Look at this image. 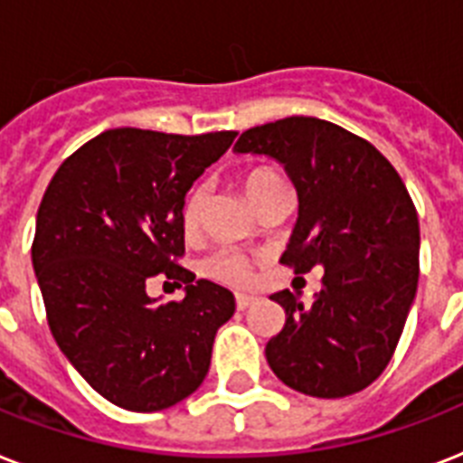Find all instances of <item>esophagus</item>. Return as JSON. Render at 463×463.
Segmentation results:
<instances>
[{
	"instance_id": "obj_1",
	"label": "esophagus",
	"mask_w": 463,
	"mask_h": 463,
	"mask_svg": "<svg viewBox=\"0 0 463 463\" xmlns=\"http://www.w3.org/2000/svg\"><path fill=\"white\" fill-rule=\"evenodd\" d=\"M254 303H257V298H252V296H242V293H238V296H235V305H238V309L252 307Z\"/></svg>"
}]
</instances>
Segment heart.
<instances>
[{"mask_svg":"<svg viewBox=\"0 0 463 463\" xmlns=\"http://www.w3.org/2000/svg\"><path fill=\"white\" fill-rule=\"evenodd\" d=\"M242 182V189L245 194L250 196V202L260 209L261 203L271 199L274 194L283 192V180L279 175L267 165H254L250 170L242 173L240 177ZM206 196H209V189L206 184H196V187L189 189L187 199L182 203V231L192 235V232L199 231L203 218V206H206ZM203 271L211 279H216L221 283H231V286H250L254 279V261L250 257H245L238 250H218L216 254H211L206 264H203Z\"/></svg>","mask_w":463,"mask_h":463,"instance_id":"obj_1","label":"heart"}]
</instances>
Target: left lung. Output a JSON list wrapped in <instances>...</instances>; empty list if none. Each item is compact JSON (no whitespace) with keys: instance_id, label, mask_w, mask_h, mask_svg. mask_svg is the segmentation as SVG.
Segmentation results:
<instances>
[{"instance_id":"obj_1","label":"left lung","mask_w":463,"mask_h":463,"mask_svg":"<svg viewBox=\"0 0 463 463\" xmlns=\"http://www.w3.org/2000/svg\"><path fill=\"white\" fill-rule=\"evenodd\" d=\"M235 151L271 156L296 184L298 223L281 264L324 269L312 305L290 290L271 296L286 326L267 344L269 365L317 399L363 392L389 365L416 298L420 228L409 189L370 141L326 119L252 127Z\"/></svg>"}]
</instances>
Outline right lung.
<instances>
[{"label":"right lung","mask_w":463,"mask_h":463,"mask_svg":"<svg viewBox=\"0 0 463 463\" xmlns=\"http://www.w3.org/2000/svg\"><path fill=\"white\" fill-rule=\"evenodd\" d=\"M235 134L108 129L47 184L31 250L47 324L83 380L119 409L151 413L196 392L218 326L235 312L231 290L177 264L184 194ZM156 273L185 283L180 304L147 298Z\"/></svg>","instance_id":"right-lung-1"}]
</instances>
